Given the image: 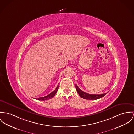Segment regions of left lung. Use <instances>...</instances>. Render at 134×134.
Returning a JSON list of instances; mask_svg holds the SVG:
<instances>
[{"label": "left lung", "mask_w": 134, "mask_h": 134, "mask_svg": "<svg viewBox=\"0 0 134 134\" xmlns=\"http://www.w3.org/2000/svg\"><path fill=\"white\" fill-rule=\"evenodd\" d=\"M75 88L76 89V91L78 93L80 97H81L82 98H84L85 99H89V100H96L97 99L101 98L103 97L104 95H105L108 92L104 94H102L99 95H96V94H90L87 93L81 90L79 87L77 86V85H75Z\"/></svg>", "instance_id": "8db88e82"}]
</instances>
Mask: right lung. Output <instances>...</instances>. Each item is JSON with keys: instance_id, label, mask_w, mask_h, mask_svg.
<instances>
[{"instance_id": "add662e5", "label": "right lung", "mask_w": 134, "mask_h": 134, "mask_svg": "<svg viewBox=\"0 0 134 134\" xmlns=\"http://www.w3.org/2000/svg\"><path fill=\"white\" fill-rule=\"evenodd\" d=\"M58 89H59V85H58V86L57 87L56 89H55L53 92H52L51 93H50V94H48V95L45 96H44V97L38 98L37 99H38V100L44 101V100H48V99H51L52 97H53V96L55 95V94H56V93L57 92Z\"/></svg>"}]
</instances>
